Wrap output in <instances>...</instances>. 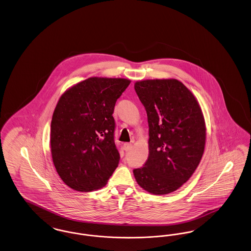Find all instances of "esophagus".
<instances>
[{
	"label": "esophagus",
	"instance_id": "obj_1",
	"mask_svg": "<svg viewBox=\"0 0 251 251\" xmlns=\"http://www.w3.org/2000/svg\"><path fill=\"white\" fill-rule=\"evenodd\" d=\"M131 148H132V144H131V143L124 144V150H125V151H131Z\"/></svg>",
	"mask_w": 251,
	"mask_h": 251
}]
</instances>
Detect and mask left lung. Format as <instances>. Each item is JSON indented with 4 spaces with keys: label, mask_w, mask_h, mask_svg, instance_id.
Wrapping results in <instances>:
<instances>
[{
    "label": "left lung",
    "mask_w": 251,
    "mask_h": 251,
    "mask_svg": "<svg viewBox=\"0 0 251 251\" xmlns=\"http://www.w3.org/2000/svg\"><path fill=\"white\" fill-rule=\"evenodd\" d=\"M134 89L147 112L150 136L148 160L133 169L134 178L153 195L176 191L202 158L206 126L201 108L176 79L139 81Z\"/></svg>",
    "instance_id": "8db88e82"
}]
</instances>
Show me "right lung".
Masks as SVG:
<instances>
[{"label":"right lung","instance_id":"right-lung-1","mask_svg":"<svg viewBox=\"0 0 251 251\" xmlns=\"http://www.w3.org/2000/svg\"><path fill=\"white\" fill-rule=\"evenodd\" d=\"M130 83L91 77L60 97L50 123V151L60 178L73 190L103 187L119 166L113 113Z\"/></svg>","mask_w":251,"mask_h":251}]
</instances>
